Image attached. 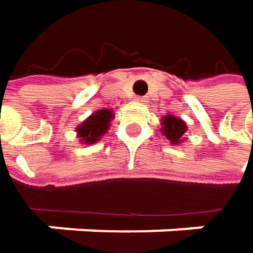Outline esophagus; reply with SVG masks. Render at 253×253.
Instances as JSON below:
<instances>
[{
	"label": "esophagus",
	"mask_w": 253,
	"mask_h": 253,
	"mask_svg": "<svg viewBox=\"0 0 253 253\" xmlns=\"http://www.w3.org/2000/svg\"><path fill=\"white\" fill-rule=\"evenodd\" d=\"M136 102H139V104H146L148 102V99L146 98H143V96H136V99H134Z\"/></svg>",
	"instance_id": "obj_1"
}]
</instances>
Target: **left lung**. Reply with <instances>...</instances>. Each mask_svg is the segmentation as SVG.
<instances>
[{"instance_id":"obj_1","label":"left lung","mask_w":253,"mask_h":253,"mask_svg":"<svg viewBox=\"0 0 253 253\" xmlns=\"http://www.w3.org/2000/svg\"><path fill=\"white\" fill-rule=\"evenodd\" d=\"M187 130L186 123L176 116L167 114L161 119V133L170 140L171 145H178L184 140L183 134Z\"/></svg>"}]
</instances>
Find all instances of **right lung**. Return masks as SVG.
Masks as SVG:
<instances>
[{
	"label": "right lung",
	"mask_w": 253,
	"mask_h": 253,
	"mask_svg": "<svg viewBox=\"0 0 253 253\" xmlns=\"http://www.w3.org/2000/svg\"><path fill=\"white\" fill-rule=\"evenodd\" d=\"M113 119H114L113 110L108 108L98 110L96 113L89 116L82 125L77 126V137H80V142H83L84 145L98 142L107 133Z\"/></svg>",
	"instance_id": "right-lung-1"
}]
</instances>
